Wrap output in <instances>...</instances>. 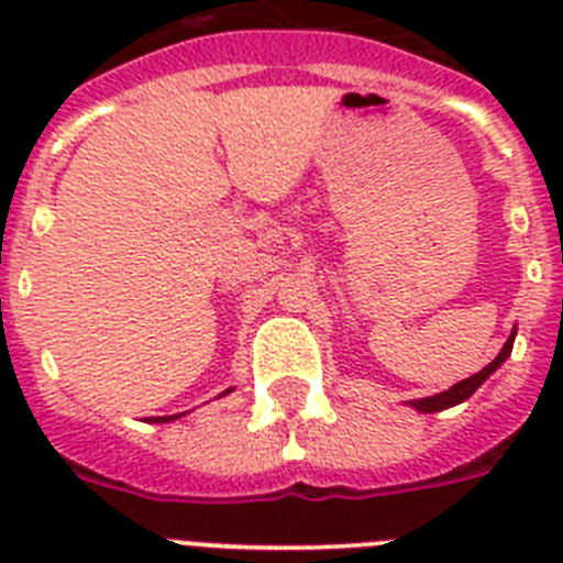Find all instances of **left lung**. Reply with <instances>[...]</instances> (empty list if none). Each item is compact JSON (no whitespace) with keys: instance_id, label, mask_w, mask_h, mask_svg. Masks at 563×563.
<instances>
[{"instance_id":"obj_1","label":"left lung","mask_w":563,"mask_h":563,"mask_svg":"<svg viewBox=\"0 0 563 563\" xmlns=\"http://www.w3.org/2000/svg\"><path fill=\"white\" fill-rule=\"evenodd\" d=\"M514 341H516V327H514V332H510V338H507V341H505V346H501L499 355H496L494 361L487 363L485 369L476 372V375H471V377H465V380L454 383L451 389L440 391V395L420 397V400H409V406H411V409L422 411V415H434V411H445V409H451V406H460V402H465L467 397L474 395V391L479 389L482 383H485L487 377L494 375V372L499 369L501 363H505L507 357H510V352H514Z\"/></svg>"}]
</instances>
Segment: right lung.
Wrapping results in <instances>:
<instances>
[{"mask_svg":"<svg viewBox=\"0 0 563 563\" xmlns=\"http://www.w3.org/2000/svg\"><path fill=\"white\" fill-rule=\"evenodd\" d=\"M231 391H233V389H225L220 397L231 395ZM183 415H186V411H183ZM183 415H172V417H146V420H148V422H172V420H177V417H183Z\"/></svg>","mask_w":563,"mask_h":563,"instance_id":"1","label":"right lung"}]
</instances>
